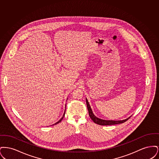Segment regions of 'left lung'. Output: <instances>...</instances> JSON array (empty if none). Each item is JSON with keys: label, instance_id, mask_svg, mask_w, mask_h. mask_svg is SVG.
<instances>
[{"label": "left lung", "instance_id": "1", "mask_svg": "<svg viewBox=\"0 0 159 159\" xmlns=\"http://www.w3.org/2000/svg\"><path fill=\"white\" fill-rule=\"evenodd\" d=\"M86 105H87V107H88V112H89V116L91 117V119L93 120V121L96 123L98 124L99 125H117V124H120V123H123L126 121H127L131 117H129L127 119H124V120H103L101 119H99L98 117H97V116H95V114L93 113V111L91 109V106L89 105V103L88 101L87 98H86Z\"/></svg>", "mask_w": 159, "mask_h": 159}]
</instances>
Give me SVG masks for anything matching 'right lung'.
Returning <instances> with one entry per match:
<instances>
[{
	"label": "right lung",
	"instance_id": "right-lung-1",
	"mask_svg": "<svg viewBox=\"0 0 159 159\" xmlns=\"http://www.w3.org/2000/svg\"><path fill=\"white\" fill-rule=\"evenodd\" d=\"M65 113H66V109H65V111H64V114H63V116H62V117H61V119L60 120H59V121H57V122H56L55 124H53L52 125H56V124H58V123H59L60 122L62 121V120L63 119V118H64V116H65Z\"/></svg>",
	"mask_w": 159,
	"mask_h": 159
}]
</instances>
